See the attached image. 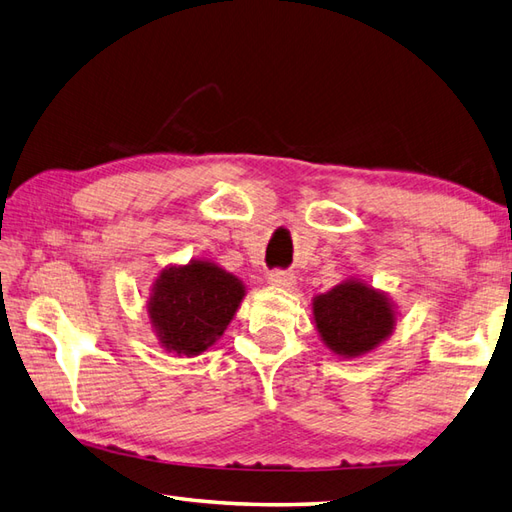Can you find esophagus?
I'll list each match as a JSON object with an SVG mask.
<instances>
[{
  "label": "esophagus",
  "instance_id": "1",
  "mask_svg": "<svg viewBox=\"0 0 512 512\" xmlns=\"http://www.w3.org/2000/svg\"><path fill=\"white\" fill-rule=\"evenodd\" d=\"M268 281H270V284H273V286H279V288H292V286L297 284L295 275L288 273V270H279V268L270 270V273H268Z\"/></svg>",
  "mask_w": 512,
  "mask_h": 512
}]
</instances>
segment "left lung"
Returning <instances> with one entry per match:
<instances>
[{
	"instance_id": "left-lung-1",
	"label": "left lung",
	"mask_w": 512,
	"mask_h": 512,
	"mask_svg": "<svg viewBox=\"0 0 512 512\" xmlns=\"http://www.w3.org/2000/svg\"><path fill=\"white\" fill-rule=\"evenodd\" d=\"M314 321L332 352L358 356L385 339L394 328V312L380 292L361 281H347L314 299Z\"/></svg>"
}]
</instances>
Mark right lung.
<instances>
[{"instance_id":"right-lung-1","label":"right lung","mask_w":512,"mask_h":512,"mask_svg":"<svg viewBox=\"0 0 512 512\" xmlns=\"http://www.w3.org/2000/svg\"><path fill=\"white\" fill-rule=\"evenodd\" d=\"M244 297L239 279L211 262L162 270L149 299V317L162 347L195 356L224 334Z\"/></svg>"}]
</instances>
